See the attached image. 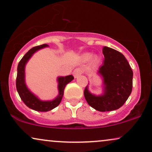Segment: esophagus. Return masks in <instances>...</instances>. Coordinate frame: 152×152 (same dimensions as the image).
Returning a JSON list of instances; mask_svg holds the SVG:
<instances>
[{"label": "esophagus", "mask_w": 152, "mask_h": 152, "mask_svg": "<svg viewBox=\"0 0 152 152\" xmlns=\"http://www.w3.org/2000/svg\"><path fill=\"white\" fill-rule=\"evenodd\" d=\"M83 70L82 69H80V68H76V69L74 70L73 75L75 78H76V77H78L80 75H81V74H83Z\"/></svg>", "instance_id": "34e87169"}]
</instances>
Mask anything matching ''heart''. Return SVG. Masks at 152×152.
Wrapping results in <instances>:
<instances>
[{
	"instance_id": "obj_1",
	"label": "heart",
	"mask_w": 152,
	"mask_h": 152,
	"mask_svg": "<svg viewBox=\"0 0 152 152\" xmlns=\"http://www.w3.org/2000/svg\"><path fill=\"white\" fill-rule=\"evenodd\" d=\"M91 57H92V54H85L84 56H83V60H84V61H89V59H91ZM96 58H95V60L94 61H96Z\"/></svg>"
}]
</instances>
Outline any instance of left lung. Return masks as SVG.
<instances>
[{
  "label": "left lung",
  "instance_id": "1",
  "mask_svg": "<svg viewBox=\"0 0 152 152\" xmlns=\"http://www.w3.org/2000/svg\"><path fill=\"white\" fill-rule=\"evenodd\" d=\"M104 63L98 73L104 78V94L96 96L89 92L87 86L84 96L87 103L99 112L118 110L131 94L133 85V72L129 63L121 52L104 47Z\"/></svg>",
  "mask_w": 152,
  "mask_h": 152
}]
</instances>
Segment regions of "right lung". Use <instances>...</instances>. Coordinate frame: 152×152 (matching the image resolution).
Listing matches in <instances>:
<instances>
[{
    "label": "right lung",
    "instance_id": "1",
    "mask_svg": "<svg viewBox=\"0 0 152 152\" xmlns=\"http://www.w3.org/2000/svg\"><path fill=\"white\" fill-rule=\"evenodd\" d=\"M48 45L43 44L41 45L36 46L29 50L24 56L22 58L18 65L17 68V76H16V89L21 100L31 110L38 111V112H48L56 107L61 102L64 94V89L66 85L71 82L74 79L72 75L67 76L65 77H59L58 78V90L59 94L56 99L52 101H41L37 97H36L32 93L29 91L27 88L26 85L25 83V66L28 60L30 58L31 56L34 54L36 51L40 49H42L45 47H48Z\"/></svg>",
    "mask_w": 152,
    "mask_h": 152
}]
</instances>
